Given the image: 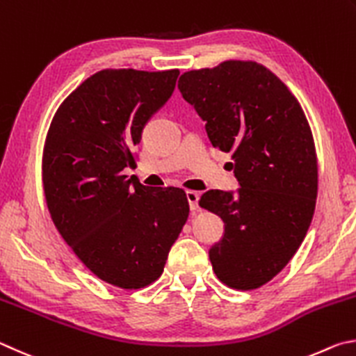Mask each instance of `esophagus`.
Here are the masks:
<instances>
[{"mask_svg":"<svg viewBox=\"0 0 356 356\" xmlns=\"http://www.w3.org/2000/svg\"><path fill=\"white\" fill-rule=\"evenodd\" d=\"M186 197H188L191 211H197V208H198V198H200V195H198V192L188 191V192H186Z\"/></svg>","mask_w":356,"mask_h":356,"instance_id":"esophagus-1","label":"esophagus"}]
</instances>
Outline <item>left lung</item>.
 <instances>
[{
    "mask_svg": "<svg viewBox=\"0 0 356 356\" xmlns=\"http://www.w3.org/2000/svg\"><path fill=\"white\" fill-rule=\"evenodd\" d=\"M178 89L207 122L213 147L232 153L241 184L238 194L213 189L198 202L225 223L211 264L229 288H261L294 257L313 220L317 154L307 115L283 81L253 60L186 72Z\"/></svg>",
    "mask_w": 356,
    "mask_h": 356,
    "instance_id": "8db88e82",
    "label": "left lung"
}]
</instances>
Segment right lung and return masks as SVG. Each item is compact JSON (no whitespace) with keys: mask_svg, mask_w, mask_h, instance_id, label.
Returning <instances> with one entry per match:
<instances>
[{"mask_svg":"<svg viewBox=\"0 0 356 356\" xmlns=\"http://www.w3.org/2000/svg\"><path fill=\"white\" fill-rule=\"evenodd\" d=\"M179 70L106 68L56 111L42 156L47 207L73 253L99 280L140 289L164 272L189 217L179 188H147L134 168L142 129L170 98Z\"/></svg>","mask_w":356,"mask_h":356,"instance_id":"1","label":"right lung"}]
</instances>
